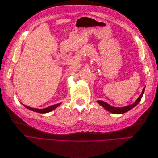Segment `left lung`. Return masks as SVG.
Segmentation results:
<instances>
[{
    "label": "left lung",
    "instance_id": "left-lung-1",
    "mask_svg": "<svg viewBox=\"0 0 158 158\" xmlns=\"http://www.w3.org/2000/svg\"><path fill=\"white\" fill-rule=\"evenodd\" d=\"M145 87H144L143 89L141 94L138 97V98L136 100V101L133 104L130 105V106H127L123 107H112V106H110V105H109L108 103H107L106 102H104L101 101V100H98L97 102L100 105V106H102L103 108L106 109L107 110H108L110 112H111V113L116 114H123V113H125V112H127V111H129L131 109H132L133 107H134L135 106H137V105L139 103L143 95V93H144V91H145Z\"/></svg>",
    "mask_w": 158,
    "mask_h": 158
}]
</instances>
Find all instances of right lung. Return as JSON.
Wrapping results in <instances>:
<instances>
[{"label": "right lung", "mask_w": 158, "mask_h": 158, "mask_svg": "<svg viewBox=\"0 0 158 158\" xmlns=\"http://www.w3.org/2000/svg\"><path fill=\"white\" fill-rule=\"evenodd\" d=\"M61 103H57V104H55V105H53V106H49L47 108H44V109H35V108H32V107H29L28 106H24V105H23V106L27 108L29 110H31L34 112H39V113H42V114H44V113H48V112H49L51 111H52V110L55 109L56 107H58L59 106H60Z\"/></svg>", "instance_id": "1"}]
</instances>
